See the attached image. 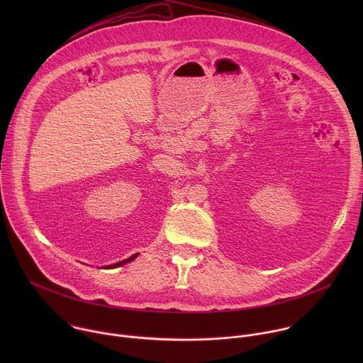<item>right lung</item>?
Segmentation results:
<instances>
[{
	"instance_id": "add662e5",
	"label": "right lung",
	"mask_w": 363,
	"mask_h": 363,
	"mask_svg": "<svg viewBox=\"0 0 363 363\" xmlns=\"http://www.w3.org/2000/svg\"><path fill=\"white\" fill-rule=\"evenodd\" d=\"M139 255V252H136V254H133V255H130L129 258H126V260H122V262H119V263H115V264H111V266H105L103 269H116V267H121V266H125L126 263H130V262H133L135 258Z\"/></svg>"
}]
</instances>
